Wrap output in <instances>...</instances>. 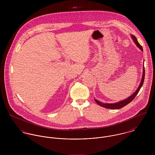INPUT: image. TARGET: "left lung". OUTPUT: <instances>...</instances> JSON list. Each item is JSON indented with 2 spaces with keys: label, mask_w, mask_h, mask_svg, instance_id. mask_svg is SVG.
<instances>
[{
  "label": "left lung",
  "mask_w": 155,
  "mask_h": 155,
  "mask_svg": "<svg viewBox=\"0 0 155 155\" xmlns=\"http://www.w3.org/2000/svg\"><path fill=\"white\" fill-rule=\"evenodd\" d=\"M132 38H133L134 41V42L135 43V44L137 45V46L141 50V51H143V47L141 46V45L140 44L138 43V42L137 41V39L136 38V37L134 35H132ZM144 76H145V70H144V67H143V77H142V79H141V81L140 82V84L138 87V89H137V91L133 94V95L130 97H129L128 98L122 101H119L118 103H113V104H109V103H101V102L98 101V100H95V102L100 106H102L103 107H105V108H107V109H120V108H122L123 107L125 106L126 105L130 103H131L133 100L134 99V98L136 97V95L138 94V92L140 91V89L141 88L143 83H144Z\"/></svg>",
  "instance_id": "left-lung-1"
}]
</instances>
